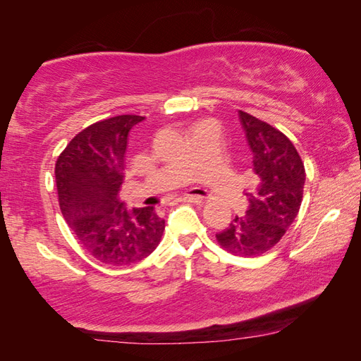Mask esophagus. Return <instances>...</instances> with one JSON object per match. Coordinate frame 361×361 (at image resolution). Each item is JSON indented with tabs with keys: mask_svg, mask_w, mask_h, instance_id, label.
Returning a JSON list of instances; mask_svg holds the SVG:
<instances>
[{
	"mask_svg": "<svg viewBox=\"0 0 361 361\" xmlns=\"http://www.w3.org/2000/svg\"><path fill=\"white\" fill-rule=\"evenodd\" d=\"M181 200L183 202H189V204H202L204 197L202 195H185Z\"/></svg>",
	"mask_w": 361,
	"mask_h": 361,
	"instance_id": "1",
	"label": "esophagus"
}]
</instances>
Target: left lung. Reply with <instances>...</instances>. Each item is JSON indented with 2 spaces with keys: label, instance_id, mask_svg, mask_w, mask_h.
I'll return each mask as SVG.
<instances>
[{
  "label": "left lung",
  "instance_id": "obj_1",
  "mask_svg": "<svg viewBox=\"0 0 361 361\" xmlns=\"http://www.w3.org/2000/svg\"><path fill=\"white\" fill-rule=\"evenodd\" d=\"M239 118L253 151L255 183L245 192L247 215L232 219L216 240L232 255L259 256L277 245L298 216L305 170L285 133L245 111Z\"/></svg>",
  "mask_w": 361,
  "mask_h": 361
}]
</instances>
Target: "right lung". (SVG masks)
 <instances>
[{
  "mask_svg": "<svg viewBox=\"0 0 361 361\" xmlns=\"http://www.w3.org/2000/svg\"><path fill=\"white\" fill-rule=\"evenodd\" d=\"M143 119L122 114L95 122L66 145L56 162L59 205L65 221L85 252L109 266L145 259L166 229L154 207L129 210L119 199L127 137Z\"/></svg>",
  "mask_w": 361,
  "mask_h": 361,
  "instance_id": "1",
  "label": "right lung"
}]
</instances>
